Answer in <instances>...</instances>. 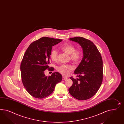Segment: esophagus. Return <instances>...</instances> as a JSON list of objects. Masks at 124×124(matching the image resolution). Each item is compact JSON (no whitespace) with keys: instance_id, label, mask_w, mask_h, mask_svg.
<instances>
[{"instance_id":"1","label":"esophagus","mask_w":124,"mask_h":124,"mask_svg":"<svg viewBox=\"0 0 124 124\" xmlns=\"http://www.w3.org/2000/svg\"><path fill=\"white\" fill-rule=\"evenodd\" d=\"M67 79V77H62V80H66V79Z\"/></svg>"}]
</instances>
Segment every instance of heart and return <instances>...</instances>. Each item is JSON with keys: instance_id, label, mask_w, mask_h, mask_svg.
Here are the masks:
<instances>
[{"instance_id": "b5f03b06", "label": "heart", "mask_w": 124, "mask_h": 124, "mask_svg": "<svg viewBox=\"0 0 124 124\" xmlns=\"http://www.w3.org/2000/svg\"><path fill=\"white\" fill-rule=\"evenodd\" d=\"M61 49L65 53L70 54L71 60L74 63L78 64L83 56V52L80 49H75V46L71 43L65 44L61 47ZM50 59L56 62L58 59V55L56 50H53L50 54ZM74 70V67L71 64H63L56 68V70L60 74L64 76H66L69 73Z\"/></svg>"}]
</instances>
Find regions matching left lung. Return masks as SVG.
Wrapping results in <instances>:
<instances>
[{
    "mask_svg": "<svg viewBox=\"0 0 124 124\" xmlns=\"http://www.w3.org/2000/svg\"><path fill=\"white\" fill-rule=\"evenodd\" d=\"M82 47L84 57L74 71L77 78L70 77L73 84L69 89L71 95L79 100L90 98L97 93L103 80V62L94 44L82 37L69 39Z\"/></svg>",
    "mask_w": 124,
    "mask_h": 124,
    "instance_id": "1",
    "label": "left lung"
}]
</instances>
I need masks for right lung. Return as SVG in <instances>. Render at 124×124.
<instances>
[{
    "instance_id": "add662e5",
    "label": "right lung",
    "mask_w": 124,
    "mask_h": 124,
    "mask_svg": "<svg viewBox=\"0 0 124 124\" xmlns=\"http://www.w3.org/2000/svg\"><path fill=\"white\" fill-rule=\"evenodd\" d=\"M62 40L43 37L31 44L24 54L20 65L22 83L27 92L32 97L42 99L53 93L62 77L59 73L46 76L45 71H53L50 67V54L52 47Z\"/></svg>"
}]
</instances>
